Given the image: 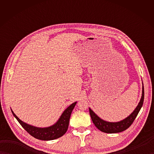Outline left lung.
Segmentation results:
<instances>
[{
  "instance_id": "1",
  "label": "left lung",
  "mask_w": 154,
  "mask_h": 154,
  "mask_svg": "<svg viewBox=\"0 0 154 154\" xmlns=\"http://www.w3.org/2000/svg\"><path fill=\"white\" fill-rule=\"evenodd\" d=\"M143 99H144V89H143V86H142V97L138 104V106H136L135 110L133 111L132 113L130 114L125 119L116 122H107V121L101 119L98 116L89 108V113L91 117V119H92L93 122L94 123V124L95 125L97 128L103 132L113 134L124 131V130H126L127 128H128L132 125L135 119L136 118L137 115H138V112H140V110L141 109V108L143 105Z\"/></svg>"
}]
</instances>
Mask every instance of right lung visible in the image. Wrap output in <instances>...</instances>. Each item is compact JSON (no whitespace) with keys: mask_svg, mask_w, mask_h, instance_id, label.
<instances>
[{"mask_svg":"<svg viewBox=\"0 0 154 154\" xmlns=\"http://www.w3.org/2000/svg\"><path fill=\"white\" fill-rule=\"evenodd\" d=\"M76 103L77 102H75L71 104L69 106H68L62 113L56 123L54 124V125L46 128L35 127L25 123L20 119H19V118L16 116L12 110L11 111L16 120L20 124V125L31 136L34 137L35 138L41 140H53L60 138L67 132L72 110L74 109Z\"/></svg>","mask_w":154,"mask_h":154,"instance_id":"right-lung-1","label":"right lung"}]
</instances>
